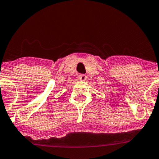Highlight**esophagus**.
<instances>
[{"label":"esophagus","instance_id":"34e87169","mask_svg":"<svg viewBox=\"0 0 159 159\" xmlns=\"http://www.w3.org/2000/svg\"><path fill=\"white\" fill-rule=\"evenodd\" d=\"M86 76L85 74H80L79 75V79L81 80V81H85L86 80Z\"/></svg>","mask_w":159,"mask_h":159}]
</instances>
